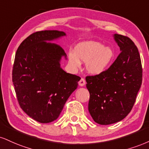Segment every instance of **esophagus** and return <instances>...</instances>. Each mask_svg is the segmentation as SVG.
Masks as SVG:
<instances>
[{
    "label": "esophagus",
    "instance_id": "obj_1",
    "mask_svg": "<svg viewBox=\"0 0 149 149\" xmlns=\"http://www.w3.org/2000/svg\"><path fill=\"white\" fill-rule=\"evenodd\" d=\"M86 82H85V80L84 79V78H81V79L80 80V81L78 82V85H79L80 87H82V86H84L85 85Z\"/></svg>",
    "mask_w": 149,
    "mask_h": 149
}]
</instances>
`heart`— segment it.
<instances>
[{"label":"heart","mask_w":149,"mask_h":149,"mask_svg":"<svg viewBox=\"0 0 149 149\" xmlns=\"http://www.w3.org/2000/svg\"><path fill=\"white\" fill-rule=\"evenodd\" d=\"M114 51L101 42L87 41L77 44L74 51L69 53V61L74 67H79L81 62H87L86 69L92 75H100L107 71L113 62Z\"/></svg>","instance_id":"heart-1"}]
</instances>
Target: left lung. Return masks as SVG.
<instances>
[{
  "label": "left lung",
  "mask_w": 149,
  "mask_h": 149,
  "mask_svg": "<svg viewBox=\"0 0 149 149\" xmlns=\"http://www.w3.org/2000/svg\"><path fill=\"white\" fill-rule=\"evenodd\" d=\"M121 53L105 72L87 76L89 98L88 110L92 119L109 125L124 119L131 111L142 82L139 51L126 36L113 35Z\"/></svg>",
  "instance_id": "8db88e82"
}]
</instances>
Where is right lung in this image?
Segmentation results:
<instances>
[{
    "mask_svg": "<svg viewBox=\"0 0 149 149\" xmlns=\"http://www.w3.org/2000/svg\"><path fill=\"white\" fill-rule=\"evenodd\" d=\"M66 33L58 30L36 32L20 44L16 53L12 82L21 109L42 123L56 120L64 104L78 87L80 78L60 67L67 55L51 42Z\"/></svg>",
    "mask_w": 149,
    "mask_h": 149,
    "instance_id": "right-lung-1",
    "label": "right lung"
}]
</instances>
